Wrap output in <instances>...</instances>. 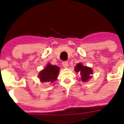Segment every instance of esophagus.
<instances>
[{
    "mask_svg": "<svg viewBox=\"0 0 124 124\" xmlns=\"http://www.w3.org/2000/svg\"><path fill=\"white\" fill-rule=\"evenodd\" d=\"M62 64L64 68H67L68 67V62L67 61H63Z\"/></svg>",
    "mask_w": 124,
    "mask_h": 124,
    "instance_id": "1",
    "label": "esophagus"
}]
</instances>
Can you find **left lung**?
Listing matches in <instances>:
<instances>
[{
    "instance_id": "obj_1",
    "label": "left lung",
    "mask_w": 124,
    "mask_h": 124,
    "mask_svg": "<svg viewBox=\"0 0 124 124\" xmlns=\"http://www.w3.org/2000/svg\"><path fill=\"white\" fill-rule=\"evenodd\" d=\"M74 70L76 72L80 73L82 82H87L90 78H92L91 75L93 74L92 68L86 66H83L82 63H77V65L75 67Z\"/></svg>"
}]
</instances>
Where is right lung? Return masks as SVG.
I'll return each mask as SVG.
<instances>
[{"mask_svg":"<svg viewBox=\"0 0 124 124\" xmlns=\"http://www.w3.org/2000/svg\"><path fill=\"white\" fill-rule=\"evenodd\" d=\"M59 68L56 65H52L48 63L46 68L39 73V78L41 82H50L53 83L57 80L59 74Z\"/></svg>","mask_w":124,"mask_h":124,"instance_id":"1","label":"right lung"}]
</instances>
